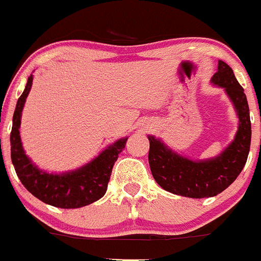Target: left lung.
I'll return each mask as SVG.
<instances>
[{"label":"left lung","mask_w":261,"mask_h":261,"mask_svg":"<svg viewBox=\"0 0 261 261\" xmlns=\"http://www.w3.org/2000/svg\"><path fill=\"white\" fill-rule=\"evenodd\" d=\"M212 83L224 88L238 115L234 140L218 156L206 160H191L170 150L161 140L148 136V164L156 183L168 192L191 198L213 197L229 187L247 161L251 143L250 110L244 88L233 70L219 60Z\"/></svg>","instance_id":"1"}]
</instances>
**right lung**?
Instances as JSON below:
<instances>
[{
    "instance_id": "add662e5",
    "label": "right lung",
    "mask_w": 261,
    "mask_h": 261,
    "mask_svg": "<svg viewBox=\"0 0 261 261\" xmlns=\"http://www.w3.org/2000/svg\"><path fill=\"white\" fill-rule=\"evenodd\" d=\"M33 75L28 78L23 95L19 97L12 118L10 135L11 161L24 187L38 200L61 209H76L100 200L108 190L111 170L128 137L120 138L103 150L97 158L76 170L52 174L38 169L24 152L20 140V119L24 103L32 88Z\"/></svg>"
}]
</instances>
